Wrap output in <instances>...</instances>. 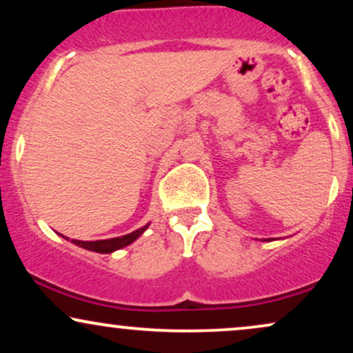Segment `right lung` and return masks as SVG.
Listing matches in <instances>:
<instances>
[{
    "label": "right lung",
    "instance_id": "add662e5",
    "mask_svg": "<svg viewBox=\"0 0 353 353\" xmlns=\"http://www.w3.org/2000/svg\"><path fill=\"white\" fill-rule=\"evenodd\" d=\"M149 228V224H145L144 228L134 230V232L131 234H125V236H121V237H112V239H103V241H76V239H72V244L83 247V249L86 250H91V252H99V254H111L114 252V250H119L123 249V247L132 244V242L136 241V239H139L141 236L144 234V230ZM68 239V237H64ZM70 241V239H68Z\"/></svg>",
    "mask_w": 353,
    "mask_h": 353
}]
</instances>
